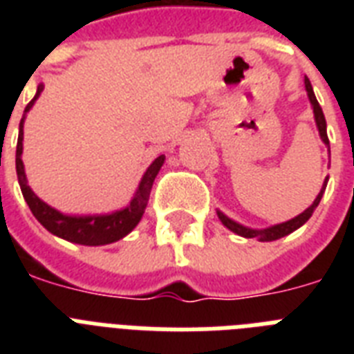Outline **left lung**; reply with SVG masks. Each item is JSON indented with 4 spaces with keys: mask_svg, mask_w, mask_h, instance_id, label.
I'll list each match as a JSON object with an SVG mask.
<instances>
[{
    "mask_svg": "<svg viewBox=\"0 0 354 354\" xmlns=\"http://www.w3.org/2000/svg\"><path fill=\"white\" fill-rule=\"evenodd\" d=\"M305 88H307L308 99H310V102H313L314 118H316V124H318L319 136H322V139H324L325 145H329V138H327V124H325V115H324V112H322V106H319L318 99H316V95H314L313 86H310V80H308L307 77H305ZM329 154H330V150H329ZM327 180H329V178H327ZM327 180H325L324 187H322V191H319V194L316 196V200H314L313 205H310L308 209L303 211L301 215H297L296 218H292V221H288V222H283V224H277V226H272V227H268V230H250V227H244V226H241V224L233 222L232 218H227L226 215H222L221 211H218V218H221L222 224H224L227 230H232V232L236 233V235L246 236V239H259V241H263V242L277 241V239H281V236H285V235H288V233L296 232L297 227H301L303 224H305V222H307L308 218L313 216L314 209L318 207L319 200H322V196H324Z\"/></svg>",
    "mask_w": 354,
    "mask_h": 354,
    "instance_id": "1",
    "label": "left lung"
}]
</instances>
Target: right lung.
Here are the masks:
<instances>
[{"label": "right lung", "instance_id": "add662e5", "mask_svg": "<svg viewBox=\"0 0 354 354\" xmlns=\"http://www.w3.org/2000/svg\"><path fill=\"white\" fill-rule=\"evenodd\" d=\"M44 90V86H38L35 99L25 106V112H29L30 106L35 104L38 95ZM24 119L19 122V136L18 145H16V174H18L19 187H21V194H24L25 202L29 205V209L32 211V215L36 216V221L40 222L41 226L46 227L47 232H51L53 235L62 236L69 242H77V244H84V246H102V244H110L124 235L132 232L133 227L138 226V222L141 221V216L145 213L147 202H149L150 189L154 183L156 174L160 172L165 156H160L152 161V165L147 169L143 180L139 183V189L133 200L130 202L128 207L121 211H115L112 215H101V216H68L58 213L57 209H53L51 205H47L46 202H41L36 196L30 187L27 185L24 171V161H21V149H24Z\"/></svg>", "mask_w": 354, "mask_h": 354}]
</instances>
